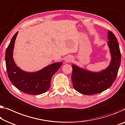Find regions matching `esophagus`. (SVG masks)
I'll return each instance as SVG.
<instances>
[{
    "instance_id": "obj_1",
    "label": "esophagus",
    "mask_w": 125,
    "mask_h": 125,
    "mask_svg": "<svg viewBox=\"0 0 125 125\" xmlns=\"http://www.w3.org/2000/svg\"><path fill=\"white\" fill-rule=\"evenodd\" d=\"M71 60H72V58L70 57H67V58H66V59H65V61H66V62H70L71 61Z\"/></svg>"
}]
</instances>
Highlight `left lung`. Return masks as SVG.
Segmentation results:
<instances>
[{
    "label": "left lung",
    "instance_id": "1",
    "mask_svg": "<svg viewBox=\"0 0 125 125\" xmlns=\"http://www.w3.org/2000/svg\"><path fill=\"white\" fill-rule=\"evenodd\" d=\"M108 39L112 60L107 69L100 72H92L72 65V84L74 89L81 94L93 95L103 92L110 87L116 79L121 54L116 37L109 30L108 31Z\"/></svg>",
    "mask_w": 125,
    "mask_h": 125
}]
</instances>
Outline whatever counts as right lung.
<instances>
[{"label":"right lung","mask_w":125,"mask_h":125,"mask_svg":"<svg viewBox=\"0 0 125 125\" xmlns=\"http://www.w3.org/2000/svg\"><path fill=\"white\" fill-rule=\"evenodd\" d=\"M18 32L15 33L5 52V64L7 74L12 84L18 90L30 95L45 93L51 87L52 76L62 66L55 63L36 72H26L16 66L13 59V50Z\"/></svg>","instance_id":"add662e5"}]
</instances>
